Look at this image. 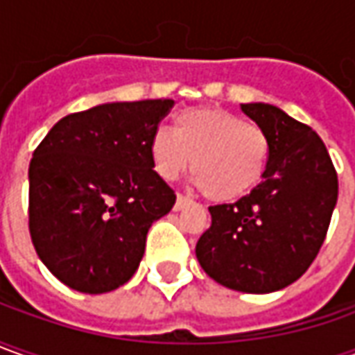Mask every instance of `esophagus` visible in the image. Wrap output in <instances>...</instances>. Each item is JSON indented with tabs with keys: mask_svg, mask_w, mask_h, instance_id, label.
I'll use <instances>...</instances> for the list:
<instances>
[{
	"mask_svg": "<svg viewBox=\"0 0 355 355\" xmlns=\"http://www.w3.org/2000/svg\"><path fill=\"white\" fill-rule=\"evenodd\" d=\"M189 204H190V198L182 196V194H178L177 202H175V210H182V208H187Z\"/></svg>",
	"mask_w": 355,
	"mask_h": 355,
	"instance_id": "obj_1",
	"label": "esophagus"
}]
</instances>
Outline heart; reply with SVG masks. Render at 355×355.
<instances>
[{
  "mask_svg": "<svg viewBox=\"0 0 355 355\" xmlns=\"http://www.w3.org/2000/svg\"><path fill=\"white\" fill-rule=\"evenodd\" d=\"M155 171L168 182L190 165L196 184L216 202L238 200L261 182L269 163V137L259 125L220 107H192L157 129L149 141Z\"/></svg>",
  "mask_w": 355,
  "mask_h": 355,
  "instance_id": "heart-1",
  "label": "heart"
}]
</instances>
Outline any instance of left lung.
Instances as JSON below:
<instances>
[{"label": "left lung", "mask_w": 355, "mask_h": 355, "mask_svg": "<svg viewBox=\"0 0 355 355\" xmlns=\"http://www.w3.org/2000/svg\"><path fill=\"white\" fill-rule=\"evenodd\" d=\"M269 137L261 182L234 204L210 206L196 243L206 275L239 293L265 295L295 283L322 248L338 200V177L309 125L263 102L241 104Z\"/></svg>", "instance_id": "left-lung-1"}]
</instances>
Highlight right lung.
I'll return each instance as SVG.
<instances>
[{
  "mask_svg": "<svg viewBox=\"0 0 355 355\" xmlns=\"http://www.w3.org/2000/svg\"><path fill=\"white\" fill-rule=\"evenodd\" d=\"M173 100L94 105L56 121L29 165V232L67 287L102 295L139 267L147 232L175 206L149 141Z\"/></svg>",
  "mask_w": 355,
  "mask_h": 355,
  "instance_id": "1",
  "label": "right lung"
}]
</instances>
